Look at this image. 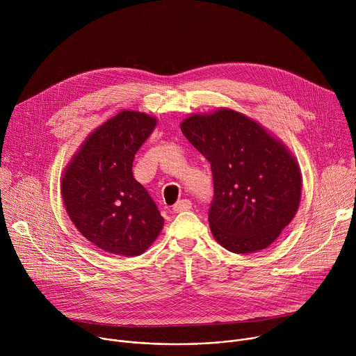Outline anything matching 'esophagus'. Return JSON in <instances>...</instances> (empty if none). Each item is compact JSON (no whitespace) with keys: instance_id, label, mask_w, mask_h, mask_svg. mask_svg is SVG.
I'll return each instance as SVG.
<instances>
[{"instance_id":"obj_1","label":"esophagus","mask_w":356,"mask_h":356,"mask_svg":"<svg viewBox=\"0 0 356 356\" xmlns=\"http://www.w3.org/2000/svg\"><path fill=\"white\" fill-rule=\"evenodd\" d=\"M191 209V201L190 200H180L173 206V213H183Z\"/></svg>"}]
</instances>
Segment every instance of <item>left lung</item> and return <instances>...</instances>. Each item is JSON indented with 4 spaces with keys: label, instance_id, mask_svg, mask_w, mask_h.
I'll use <instances>...</instances> for the list:
<instances>
[{
    "label": "left lung",
    "instance_id": "obj_1",
    "mask_svg": "<svg viewBox=\"0 0 356 356\" xmlns=\"http://www.w3.org/2000/svg\"><path fill=\"white\" fill-rule=\"evenodd\" d=\"M180 129L211 165L216 241L234 253L272 245L301 198V170L289 147L255 120L224 107L188 115Z\"/></svg>",
    "mask_w": 356,
    "mask_h": 356
}]
</instances>
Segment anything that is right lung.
<instances>
[{
	"label": "right lung",
	"mask_w": 356,
	"mask_h": 356,
	"mask_svg": "<svg viewBox=\"0 0 356 356\" xmlns=\"http://www.w3.org/2000/svg\"><path fill=\"white\" fill-rule=\"evenodd\" d=\"M158 120L122 110L79 146L60 181L65 209L79 232L113 255L138 257L154 243L165 220L132 162Z\"/></svg>",
	"instance_id": "1"
}]
</instances>
